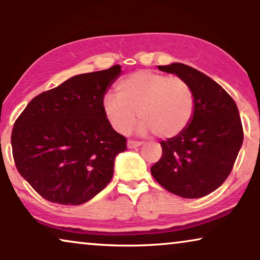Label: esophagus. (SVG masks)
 <instances>
[{
	"label": "esophagus",
	"instance_id": "1",
	"mask_svg": "<svg viewBox=\"0 0 260 260\" xmlns=\"http://www.w3.org/2000/svg\"><path fill=\"white\" fill-rule=\"evenodd\" d=\"M143 145V143H140V141H134V140H128L127 141V147L128 148H137Z\"/></svg>",
	"mask_w": 260,
	"mask_h": 260
}]
</instances>
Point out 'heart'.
<instances>
[{"instance_id": "obj_1", "label": "heart", "mask_w": 260, "mask_h": 260, "mask_svg": "<svg viewBox=\"0 0 260 260\" xmlns=\"http://www.w3.org/2000/svg\"><path fill=\"white\" fill-rule=\"evenodd\" d=\"M103 113L116 132L126 134L141 122L140 134L153 132L170 139L184 132L195 114V94L183 78L141 70L126 76L116 84V94L102 99Z\"/></svg>"}]
</instances>
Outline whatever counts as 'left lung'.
Masks as SVG:
<instances>
[{
    "label": "left lung",
    "instance_id": "left-lung-1",
    "mask_svg": "<svg viewBox=\"0 0 260 260\" xmlns=\"http://www.w3.org/2000/svg\"><path fill=\"white\" fill-rule=\"evenodd\" d=\"M158 69L189 83L195 114L184 132L160 141L161 158L151 174L168 191L199 199L221 186L233 169L244 140L238 107L222 86L196 69L182 63Z\"/></svg>",
    "mask_w": 260,
    "mask_h": 260
}]
</instances>
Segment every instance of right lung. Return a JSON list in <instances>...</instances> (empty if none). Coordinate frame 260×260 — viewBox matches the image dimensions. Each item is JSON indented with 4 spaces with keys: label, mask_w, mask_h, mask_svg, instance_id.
<instances>
[{
    "label": "right lung",
    "mask_w": 260,
    "mask_h": 260,
    "mask_svg": "<svg viewBox=\"0 0 260 260\" xmlns=\"http://www.w3.org/2000/svg\"><path fill=\"white\" fill-rule=\"evenodd\" d=\"M120 65L69 78L30 101L14 123L17 171L45 200L65 206L88 202L112 181L126 138L102 109Z\"/></svg>",
    "instance_id": "add662e5"
}]
</instances>
